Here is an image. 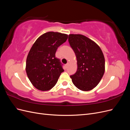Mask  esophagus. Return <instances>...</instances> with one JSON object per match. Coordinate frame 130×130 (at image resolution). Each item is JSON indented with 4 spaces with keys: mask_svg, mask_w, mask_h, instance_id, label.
I'll list each match as a JSON object with an SVG mask.
<instances>
[{
    "mask_svg": "<svg viewBox=\"0 0 130 130\" xmlns=\"http://www.w3.org/2000/svg\"><path fill=\"white\" fill-rule=\"evenodd\" d=\"M65 66H66V68H68V66H69V63H67Z\"/></svg>",
    "mask_w": 130,
    "mask_h": 130,
    "instance_id": "esophagus-1",
    "label": "esophagus"
}]
</instances>
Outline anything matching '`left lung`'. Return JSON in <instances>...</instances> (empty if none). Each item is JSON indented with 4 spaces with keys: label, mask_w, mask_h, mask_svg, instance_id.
Masks as SVG:
<instances>
[{
    "label": "left lung",
    "mask_w": 130,
    "mask_h": 130,
    "mask_svg": "<svg viewBox=\"0 0 130 130\" xmlns=\"http://www.w3.org/2000/svg\"><path fill=\"white\" fill-rule=\"evenodd\" d=\"M68 42L77 59V71L70 76L73 83L81 90H92L99 83L105 72L102 50L95 42L82 35H69Z\"/></svg>",
    "instance_id": "1"
}]
</instances>
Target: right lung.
Masks as SVG:
<instances>
[{
	"label": "right lung",
	"instance_id": "add662e5",
	"mask_svg": "<svg viewBox=\"0 0 130 130\" xmlns=\"http://www.w3.org/2000/svg\"><path fill=\"white\" fill-rule=\"evenodd\" d=\"M67 38L66 34L48 32L34 43L26 58V72L35 88L45 91L52 89L57 83L64 70L55 53Z\"/></svg>",
	"mask_w": 130,
	"mask_h": 130
}]
</instances>
